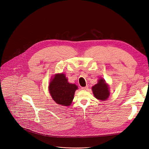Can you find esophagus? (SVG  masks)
Listing matches in <instances>:
<instances>
[{"instance_id":"34e87169","label":"esophagus","mask_w":149,"mask_h":149,"mask_svg":"<svg viewBox=\"0 0 149 149\" xmlns=\"http://www.w3.org/2000/svg\"><path fill=\"white\" fill-rule=\"evenodd\" d=\"M88 86H86V87H81V89H82V90H86L88 89Z\"/></svg>"}]
</instances>
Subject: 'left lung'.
<instances>
[{
  "mask_svg": "<svg viewBox=\"0 0 149 149\" xmlns=\"http://www.w3.org/2000/svg\"><path fill=\"white\" fill-rule=\"evenodd\" d=\"M95 97L100 100H105L109 97V88L108 85L104 79H99L98 83L92 88Z\"/></svg>",
  "mask_w": 149,
  "mask_h": 149,
  "instance_id": "obj_1",
  "label": "left lung"
}]
</instances>
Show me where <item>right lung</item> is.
Returning a JSON list of instances; mask_svg holds the SVG:
<instances>
[{
	"label": "right lung",
	"instance_id": "right-lung-1",
	"mask_svg": "<svg viewBox=\"0 0 149 149\" xmlns=\"http://www.w3.org/2000/svg\"><path fill=\"white\" fill-rule=\"evenodd\" d=\"M78 88L76 85L70 84L63 74H56L49 83V90L52 99L58 104L70 105Z\"/></svg>",
	"mask_w": 149,
	"mask_h": 149
}]
</instances>
